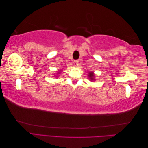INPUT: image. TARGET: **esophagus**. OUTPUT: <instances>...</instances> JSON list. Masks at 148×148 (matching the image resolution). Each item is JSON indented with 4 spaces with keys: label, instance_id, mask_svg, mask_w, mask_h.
<instances>
[{
    "label": "esophagus",
    "instance_id": "34e87169",
    "mask_svg": "<svg viewBox=\"0 0 148 148\" xmlns=\"http://www.w3.org/2000/svg\"><path fill=\"white\" fill-rule=\"evenodd\" d=\"M73 65L75 66H77L79 65V61L78 60H75L73 62Z\"/></svg>",
    "mask_w": 148,
    "mask_h": 148
}]
</instances>
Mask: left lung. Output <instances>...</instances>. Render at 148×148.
<instances>
[{
  "label": "left lung",
  "instance_id": "obj_1",
  "mask_svg": "<svg viewBox=\"0 0 148 148\" xmlns=\"http://www.w3.org/2000/svg\"><path fill=\"white\" fill-rule=\"evenodd\" d=\"M88 74V77L90 78L91 81H94L95 80V74L93 73V72H89Z\"/></svg>",
  "mask_w": 148,
  "mask_h": 148
}]
</instances>
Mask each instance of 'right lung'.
<instances>
[{"label": "right lung", "instance_id": "add662e5", "mask_svg": "<svg viewBox=\"0 0 148 148\" xmlns=\"http://www.w3.org/2000/svg\"><path fill=\"white\" fill-rule=\"evenodd\" d=\"M58 73H59V74H60V71H59V72H58Z\"/></svg>", "mask_w": 148, "mask_h": 148}]
</instances>
